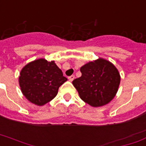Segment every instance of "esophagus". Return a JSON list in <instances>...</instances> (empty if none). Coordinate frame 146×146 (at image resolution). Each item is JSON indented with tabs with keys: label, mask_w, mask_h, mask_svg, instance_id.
Instances as JSON below:
<instances>
[{
	"label": "esophagus",
	"mask_w": 146,
	"mask_h": 146,
	"mask_svg": "<svg viewBox=\"0 0 146 146\" xmlns=\"http://www.w3.org/2000/svg\"><path fill=\"white\" fill-rule=\"evenodd\" d=\"M74 79V75H71V76L68 77V80L70 81H72Z\"/></svg>",
	"instance_id": "esophagus-1"
}]
</instances>
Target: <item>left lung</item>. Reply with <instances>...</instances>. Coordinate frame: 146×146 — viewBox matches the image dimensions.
Returning <instances> with one entry per match:
<instances>
[{"instance_id": "obj_1", "label": "left lung", "mask_w": 146, "mask_h": 146, "mask_svg": "<svg viewBox=\"0 0 146 146\" xmlns=\"http://www.w3.org/2000/svg\"><path fill=\"white\" fill-rule=\"evenodd\" d=\"M81 76L72 84L82 100L92 107L107 104L118 91L120 76L112 63L99 58L81 68Z\"/></svg>"}]
</instances>
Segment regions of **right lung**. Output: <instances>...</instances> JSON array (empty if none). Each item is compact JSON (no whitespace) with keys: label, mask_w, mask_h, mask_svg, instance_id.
Returning <instances> with one entry per match:
<instances>
[{"label":"right lung","mask_w":146,"mask_h":146,"mask_svg":"<svg viewBox=\"0 0 146 146\" xmlns=\"http://www.w3.org/2000/svg\"><path fill=\"white\" fill-rule=\"evenodd\" d=\"M67 78L54 62L44 58L27 64L20 72V88L30 102L42 106L57 95L58 88Z\"/></svg>","instance_id":"right-lung-1"}]
</instances>
